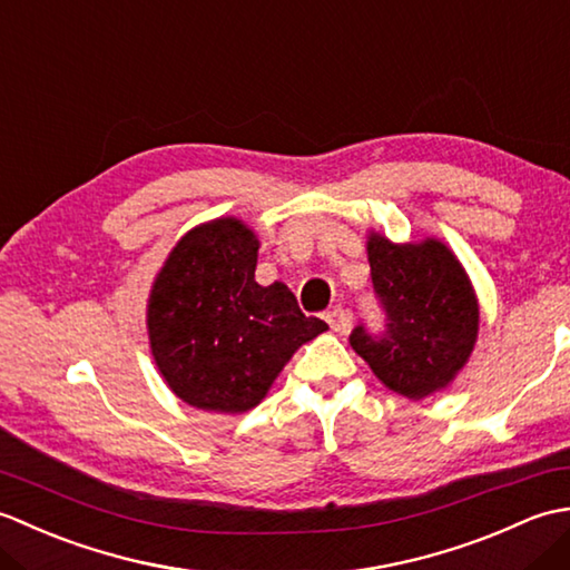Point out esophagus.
<instances>
[{"mask_svg": "<svg viewBox=\"0 0 570 570\" xmlns=\"http://www.w3.org/2000/svg\"><path fill=\"white\" fill-rule=\"evenodd\" d=\"M325 321H328L331 331L337 333V335H345L350 331V313L345 308H341V306L328 311V316H325Z\"/></svg>", "mask_w": 570, "mask_h": 570, "instance_id": "obj_1", "label": "esophagus"}]
</instances>
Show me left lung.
Masks as SVG:
<instances>
[{
	"label": "left lung",
	"instance_id": "obj_1",
	"mask_svg": "<svg viewBox=\"0 0 570 570\" xmlns=\"http://www.w3.org/2000/svg\"><path fill=\"white\" fill-rule=\"evenodd\" d=\"M372 284L386 311V333L355 328L350 345L386 390L411 402L451 386L468 365L480 331V306L465 266L445 242L396 245L370 229Z\"/></svg>",
	"mask_w": 570,
	"mask_h": 570
}]
</instances>
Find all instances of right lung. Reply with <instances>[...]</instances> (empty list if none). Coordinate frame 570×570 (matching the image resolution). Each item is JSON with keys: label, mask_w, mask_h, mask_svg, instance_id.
Listing matches in <instances>:
<instances>
[{"label": "right lung", "mask_w": 570, "mask_h": 570, "mask_svg": "<svg viewBox=\"0 0 570 570\" xmlns=\"http://www.w3.org/2000/svg\"><path fill=\"white\" fill-rule=\"evenodd\" d=\"M259 239L239 217L200 223L156 274L149 347L164 382L186 404L245 414L272 390L296 350L328 331L304 316L288 286L254 282Z\"/></svg>", "instance_id": "add662e5"}]
</instances>
